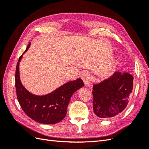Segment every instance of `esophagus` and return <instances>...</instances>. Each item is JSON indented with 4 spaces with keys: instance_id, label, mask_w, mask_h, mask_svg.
Instances as JSON below:
<instances>
[{
    "instance_id": "1",
    "label": "esophagus",
    "mask_w": 149,
    "mask_h": 149,
    "mask_svg": "<svg viewBox=\"0 0 149 149\" xmlns=\"http://www.w3.org/2000/svg\"><path fill=\"white\" fill-rule=\"evenodd\" d=\"M81 78L83 81V82L85 84V86H89L90 84V81H91V78H90V75L88 72L84 71L81 74Z\"/></svg>"
}]
</instances>
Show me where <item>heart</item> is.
Instances as JSON below:
<instances>
[{
  "instance_id": "heart-1",
  "label": "heart",
  "mask_w": 149,
  "mask_h": 149,
  "mask_svg": "<svg viewBox=\"0 0 149 149\" xmlns=\"http://www.w3.org/2000/svg\"><path fill=\"white\" fill-rule=\"evenodd\" d=\"M119 61H120L119 60H117L116 62V65H118V64L119 63Z\"/></svg>"
}]
</instances>
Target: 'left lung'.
<instances>
[{"label":"left lung","instance_id":"left-lung-1","mask_svg":"<svg viewBox=\"0 0 149 149\" xmlns=\"http://www.w3.org/2000/svg\"><path fill=\"white\" fill-rule=\"evenodd\" d=\"M133 76L116 71L108 79L93 85V111L101 118L121 113L127 107L133 89Z\"/></svg>","mask_w":149,"mask_h":149}]
</instances>
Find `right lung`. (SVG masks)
Wrapping results in <instances>:
<instances>
[{
  "label": "right lung",
  "instance_id": "right-lung-1",
  "mask_svg": "<svg viewBox=\"0 0 149 149\" xmlns=\"http://www.w3.org/2000/svg\"><path fill=\"white\" fill-rule=\"evenodd\" d=\"M30 46V43L24 53L28 50ZM22 55L17 62L15 78L17 97L21 107L29 118L39 123L54 124L59 123L66 116L71 96L83 86V81L78 78L64 84L47 95H34L27 91L20 81L19 63Z\"/></svg>",
  "mask_w": 149,
  "mask_h": 149
}]
</instances>
